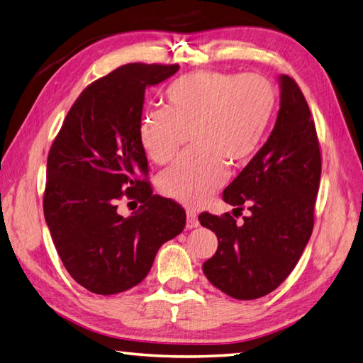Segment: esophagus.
<instances>
[{
    "instance_id": "obj_1",
    "label": "esophagus",
    "mask_w": 363,
    "mask_h": 363,
    "mask_svg": "<svg viewBox=\"0 0 363 363\" xmlns=\"http://www.w3.org/2000/svg\"><path fill=\"white\" fill-rule=\"evenodd\" d=\"M186 227L188 228H196L199 227V219H197V214L192 211V210H188L186 211Z\"/></svg>"
}]
</instances>
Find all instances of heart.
<instances>
[{"mask_svg": "<svg viewBox=\"0 0 363 363\" xmlns=\"http://www.w3.org/2000/svg\"><path fill=\"white\" fill-rule=\"evenodd\" d=\"M166 108L140 117L147 157L171 161L191 131V149L160 175V191L188 206L205 203L225 182L227 161L246 162L262 145L277 109V91L258 73L192 72L167 86Z\"/></svg>", "mask_w": 363, "mask_h": 363, "instance_id": "1", "label": "heart"}]
</instances>
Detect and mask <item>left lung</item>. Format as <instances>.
Wrapping results in <instances>:
<instances>
[{
  "label": "left lung",
  "mask_w": 363,
  "mask_h": 363,
  "mask_svg": "<svg viewBox=\"0 0 363 363\" xmlns=\"http://www.w3.org/2000/svg\"><path fill=\"white\" fill-rule=\"evenodd\" d=\"M280 109L264 145L223 192L242 211L202 213L201 224L218 236V250L202 266L206 279L235 299L250 301L274 291L290 276L313 230L321 179L315 122L296 81L279 77Z\"/></svg>",
  "instance_id": "1"
}]
</instances>
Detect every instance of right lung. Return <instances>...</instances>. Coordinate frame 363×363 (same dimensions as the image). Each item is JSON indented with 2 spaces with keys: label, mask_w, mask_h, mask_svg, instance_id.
<instances>
[{
  "label": "right lung",
  "mask_w": 363,
  "mask_h": 363,
  "mask_svg": "<svg viewBox=\"0 0 363 363\" xmlns=\"http://www.w3.org/2000/svg\"><path fill=\"white\" fill-rule=\"evenodd\" d=\"M177 70L179 64L133 62L94 81L50 149L43 214L65 269L92 293L143 282L158 249L186 224L179 203L153 194L138 135L145 89ZM122 196L141 203L128 218L116 213Z\"/></svg>",
  "instance_id": "right-lung-1"
}]
</instances>
